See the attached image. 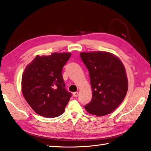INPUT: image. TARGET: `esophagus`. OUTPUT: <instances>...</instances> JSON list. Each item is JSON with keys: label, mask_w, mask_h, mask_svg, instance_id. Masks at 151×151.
I'll return each mask as SVG.
<instances>
[{"label": "esophagus", "mask_w": 151, "mask_h": 151, "mask_svg": "<svg viewBox=\"0 0 151 151\" xmlns=\"http://www.w3.org/2000/svg\"><path fill=\"white\" fill-rule=\"evenodd\" d=\"M78 94H79V92H73V96L74 98H77V97L78 96Z\"/></svg>", "instance_id": "esophagus-1"}]
</instances>
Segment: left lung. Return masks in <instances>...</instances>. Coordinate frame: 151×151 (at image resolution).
I'll use <instances>...</instances> for the list:
<instances>
[{
  "label": "left lung",
  "instance_id": "left-lung-1",
  "mask_svg": "<svg viewBox=\"0 0 151 151\" xmlns=\"http://www.w3.org/2000/svg\"><path fill=\"white\" fill-rule=\"evenodd\" d=\"M80 56L88 70L92 98L85 106L98 116L113 112L123 101L128 90L125 67L118 58L106 52H81Z\"/></svg>",
  "mask_w": 151,
  "mask_h": 151
}]
</instances>
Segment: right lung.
Here are the masks:
<instances>
[{
    "mask_svg": "<svg viewBox=\"0 0 151 151\" xmlns=\"http://www.w3.org/2000/svg\"><path fill=\"white\" fill-rule=\"evenodd\" d=\"M70 56V53L37 55L25 68L22 94L39 115L53 118L64 112L72 93L65 88L62 70Z\"/></svg>",
    "mask_w": 151,
    "mask_h": 151,
    "instance_id": "right-lung-1",
    "label": "right lung"
}]
</instances>
